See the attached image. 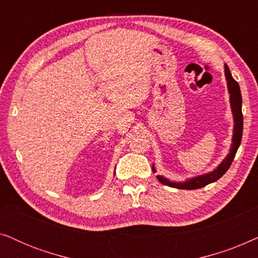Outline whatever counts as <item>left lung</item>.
I'll return each instance as SVG.
<instances>
[{"instance_id": "8db88e82", "label": "left lung", "mask_w": 258, "mask_h": 258, "mask_svg": "<svg viewBox=\"0 0 258 258\" xmlns=\"http://www.w3.org/2000/svg\"><path fill=\"white\" fill-rule=\"evenodd\" d=\"M224 72H225V77H227L228 81V90L229 94H230V104H231V110L232 115H234V136H232V144L230 153L227 157L224 158L223 162L218 165L217 169H215L214 171L209 172V174L197 176V177H194L191 179H188L185 182H171L167 179L165 177H162V176H157V179L160 181L162 184L169 185L171 188H177V189H185V190H195L203 188L210 183L217 181L218 178H221L227 170L230 167L232 161H234L235 155L237 153V149L241 144L242 141V134H243V115H242V95H241V89H239L238 83L232 79L230 70H229L228 66H224ZM153 171H155V168L153 165Z\"/></svg>"}]
</instances>
